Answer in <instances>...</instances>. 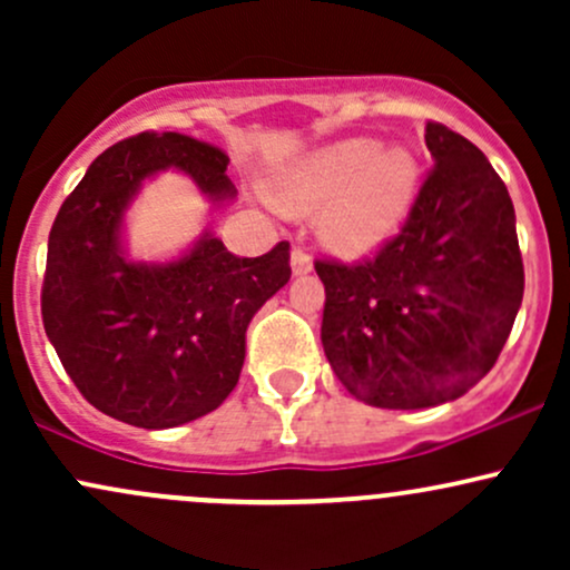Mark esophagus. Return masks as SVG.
Returning <instances> with one entry per match:
<instances>
[{
    "label": "esophagus",
    "mask_w": 570,
    "mask_h": 570,
    "mask_svg": "<svg viewBox=\"0 0 570 570\" xmlns=\"http://www.w3.org/2000/svg\"><path fill=\"white\" fill-rule=\"evenodd\" d=\"M313 271V263L311 257H307L305 248H292V273L294 276H305V273Z\"/></svg>",
    "instance_id": "34e87169"
}]
</instances>
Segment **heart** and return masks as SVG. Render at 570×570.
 I'll list each match as a JSON object with an SVG mask.
<instances>
[{"label": "heart", "instance_id": "1", "mask_svg": "<svg viewBox=\"0 0 570 570\" xmlns=\"http://www.w3.org/2000/svg\"><path fill=\"white\" fill-rule=\"evenodd\" d=\"M271 193L292 217L324 208L322 244L337 257L358 259L402 230L421 193V163L407 147L383 149L377 139L356 136L305 155Z\"/></svg>", "mask_w": 570, "mask_h": 570}]
</instances>
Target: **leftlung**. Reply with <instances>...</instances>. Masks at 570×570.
Returning <instances> with one entry per match:
<instances>
[{"mask_svg": "<svg viewBox=\"0 0 570 570\" xmlns=\"http://www.w3.org/2000/svg\"><path fill=\"white\" fill-rule=\"evenodd\" d=\"M434 160L402 233L362 265L316 263L324 353L358 402L426 410L488 375L525 289L514 206L485 155L429 122Z\"/></svg>", "mask_w": 570, "mask_h": 570, "instance_id": "obj_1", "label": "left lung"}]
</instances>
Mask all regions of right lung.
Segmentation results:
<instances>
[{"label": "right lung", "mask_w": 570, "mask_h": 570, "mask_svg": "<svg viewBox=\"0 0 570 570\" xmlns=\"http://www.w3.org/2000/svg\"><path fill=\"white\" fill-rule=\"evenodd\" d=\"M227 163L193 136L139 134L90 163L53 222L45 335L80 394L115 421L174 429L217 410L240 377L254 313L292 276L286 240L240 259L203 230L166 263L128 254L126 214L147 181L179 171L222 206L238 195Z\"/></svg>", "instance_id": "right-lung-1"}]
</instances>
